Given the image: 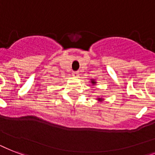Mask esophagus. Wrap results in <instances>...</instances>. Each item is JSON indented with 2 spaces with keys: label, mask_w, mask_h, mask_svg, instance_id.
<instances>
[{
  "label": "esophagus",
  "mask_w": 155,
  "mask_h": 155,
  "mask_svg": "<svg viewBox=\"0 0 155 155\" xmlns=\"http://www.w3.org/2000/svg\"><path fill=\"white\" fill-rule=\"evenodd\" d=\"M73 76H75V77H78L79 76V71H73Z\"/></svg>",
  "instance_id": "34e87169"
}]
</instances>
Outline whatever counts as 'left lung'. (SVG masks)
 <instances>
[{"instance_id":"left-lung-1","label":"left lung","mask_w":155,"mask_h":155,"mask_svg":"<svg viewBox=\"0 0 155 155\" xmlns=\"http://www.w3.org/2000/svg\"><path fill=\"white\" fill-rule=\"evenodd\" d=\"M91 83H92V85H95V84H97V81H96V80H91ZM97 101H100V102H101V101H104L103 98H100V97H98V98H97Z\"/></svg>"}]
</instances>
